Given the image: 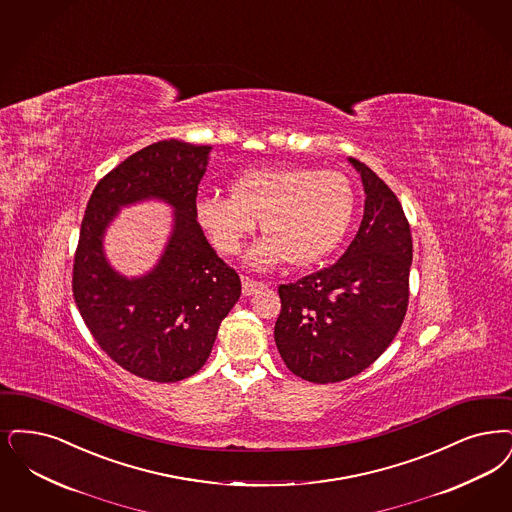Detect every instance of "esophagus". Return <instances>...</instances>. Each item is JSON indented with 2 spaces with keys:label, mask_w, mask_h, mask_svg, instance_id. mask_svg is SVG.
Instances as JSON below:
<instances>
[{
  "label": "esophagus",
  "mask_w": 512,
  "mask_h": 512,
  "mask_svg": "<svg viewBox=\"0 0 512 512\" xmlns=\"http://www.w3.org/2000/svg\"><path fill=\"white\" fill-rule=\"evenodd\" d=\"M263 287H265L263 282H257V280L249 278V276L242 278V291H244V295H253V293H257L259 289H263Z\"/></svg>",
  "instance_id": "1"
}]
</instances>
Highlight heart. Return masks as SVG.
<instances>
[{"label":"heart","instance_id":"1","mask_svg":"<svg viewBox=\"0 0 512 512\" xmlns=\"http://www.w3.org/2000/svg\"><path fill=\"white\" fill-rule=\"evenodd\" d=\"M232 196L205 194L196 217L223 255H238L261 219L266 236L247 263L270 268L282 261L308 266L329 255L354 215V188L343 173L303 165H259L232 181Z\"/></svg>","mask_w":512,"mask_h":512}]
</instances>
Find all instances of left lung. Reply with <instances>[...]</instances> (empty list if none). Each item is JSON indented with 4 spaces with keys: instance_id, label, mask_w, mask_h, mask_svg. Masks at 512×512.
I'll return each instance as SVG.
<instances>
[{
    "instance_id": "1",
    "label": "left lung",
    "mask_w": 512,
    "mask_h": 512,
    "mask_svg": "<svg viewBox=\"0 0 512 512\" xmlns=\"http://www.w3.org/2000/svg\"><path fill=\"white\" fill-rule=\"evenodd\" d=\"M366 190L364 219L337 263L278 287L274 341L289 371L326 385L369 368L396 337L409 301L411 232L396 194L348 158Z\"/></svg>"
}]
</instances>
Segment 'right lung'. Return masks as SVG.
<instances>
[{"label": "right lung", "instance_id": "right-lung-1", "mask_svg": "<svg viewBox=\"0 0 512 512\" xmlns=\"http://www.w3.org/2000/svg\"><path fill=\"white\" fill-rule=\"evenodd\" d=\"M209 150L175 139L150 144L106 173L85 207L74 301L97 345L146 381L177 383L202 369L242 293L238 272L209 246L196 221ZM146 197L173 204L176 226L159 266L127 281L103 259V228L122 204Z\"/></svg>", "mask_w": 512, "mask_h": 512}]
</instances>
